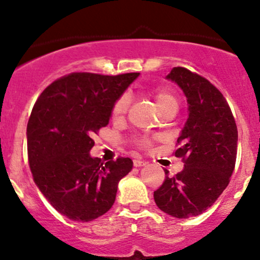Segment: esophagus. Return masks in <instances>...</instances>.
<instances>
[{
    "label": "esophagus",
    "mask_w": 260,
    "mask_h": 260,
    "mask_svg": "<svg viewBox=\"0 0 260 260\" xmlns=\"http://www.w3.org/2000/svg\"><path fill=\"white\" fill-rule=\"evenodd\" d=\"M145 161H143V160H139V159H136V160H133V165L136 166V168H142V166H145Z\"/></svg>",
    "instance_id": "1"
}]
</instances>
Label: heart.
Returning <instances> with one entry per match:
<instances>
[{"instance_id":"obj_1","label":"heart","mask_w":260,"mask_h":260,"mask_svg":"<svg viewBox=\"0 0 260 260\" xmlns=\"http://www.w3.org/2000/svg\"><path fill=\"white\" fill-rule=\"evenodd\" d=\"M155 99V105H156L157 110L162 109L166 106H175L177 107V99L175 98V95L169 90H157L154 95ZM129 95L123 94L122 96L115 103L112 109V116L115 118H122L124 116V113L127 112L128 106H129ZM140 144L145 145L148 144L147 140H140Z\"/></svg>"}]
</instances>
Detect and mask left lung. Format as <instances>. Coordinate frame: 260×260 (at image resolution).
Listing matches in <instances>:
<instances>
[{"mask_svg":"<svg viewBox=\"0 0 260 260\" xmlns=\"http://www.w3.org/2000/svg\"><path fill=\"white\" fill-rule=\"evenodd\" d=\"M166 79L180 86L187 99L188 117L175 153L186 157V165L175 176L165 170V181L154 192V201L164 213L188 219L204 213L228 187L238 133L228 101L209 80L183 67L172 68Z\"/></svg>","mask_w":260,"mask_h":260,"instance_id":"obj_1","label":"left lung"}]
</instances>
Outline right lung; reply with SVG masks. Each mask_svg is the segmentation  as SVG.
I'll return each mask as SVG.
<instances>
[{"instance_id":"1","label":"right lung","mask_w":260,"mask_h":260,"mask_svg":"<svg viewBox=\"0 0 260 260\" xmlns=\"http://www.w3.org/2000/svg\"><path fill=\"white\" fill-rule=\"evenodd\" d=\"M139 73H72L47 86L26 127L34 182L59 214L88 222L111 209L118 182L133 168L129 157H92V136L109 124L115 103Z\"/></svg>"}]
</instances>
